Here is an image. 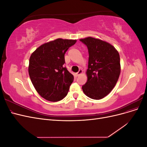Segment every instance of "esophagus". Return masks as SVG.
Listing matches in <instances>:
<instances>
[{
	"label": "esophagus",
	"instance_id": "1",
	"mask_svg": "<svg viewBox=\"0 0 147 147\" xmlns=\"http://www.w3.org/2000/svg\"><path fill=\"white\" fill-rule=\"evenodd\" d=\"M82 72H83V70H82V69H80V70H78V72L76 74H77V76H79V75H80Z\"/></svg>",
	"mask_w": 147,
	"mask_h": 147
}]
</instances>
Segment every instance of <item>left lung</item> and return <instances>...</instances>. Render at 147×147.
<instances>
[{
  "mask_svg": "<svg viewBox=\"0 0 147 147\" xmlns=\"http://www.w3.org/2000/svg\"><path fill=\"white\" fill-rule=\"evenodd\" d=\"M88 50L87 82L83 92L92 99L104 98L112 91L118 80L121 66L118 51L110 43L89 37L80 40Z\"/></svg>",
  "mask_w": 147,
  "mask_h": 147,
  "instance_id": "1",
  "label": "left lung"
}]
</instances>
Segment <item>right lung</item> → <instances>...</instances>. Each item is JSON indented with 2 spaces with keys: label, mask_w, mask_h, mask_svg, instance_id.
Returning a JSON list of instances; mask_svg holds the SVG:
<instances>
[{
  "label": "right lung",
  "mask_w": 147,
  "mask_h": 147,
  "mask_svg": "<svg viewBox=\"0 0 147 147\" xmlns=\"http://www.w3.org/2000/svg\"><path fill=\"white\" fill-rule=\"evenodd\" d=\"M76 42L57 38L43 44L31 55L28 69L30 80L46 100L57 102L67 94L74 77L64 66V55Z\"/></svg>",
  "instance_id": "1"
}]
</instances>
